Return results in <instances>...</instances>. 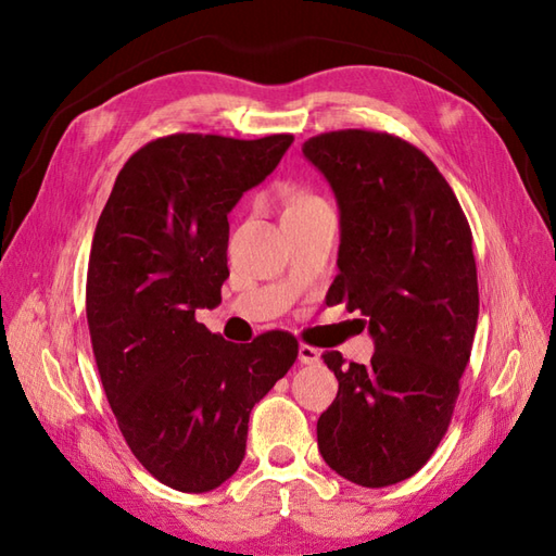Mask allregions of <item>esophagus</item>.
Listing matches in <instances>:
<instances>
[{"label":"esophagus","mask_w":556,"mask_h":556,"mask_svg":"<svg viewBox=\"0 0 556 556\" xmlns=\"http://www.w3.org/2000/svg\"><path fill=\"white\" fill-rule=\"evenodd\" d=\"M299 361H301L303 365H313V363L320 361V351H317L315 346L301 344V346H299Z\"/></svg>","instance_id":"34e87169"}]
</instances>
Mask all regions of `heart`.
Masks as SVG:
<instances>
[{
  "label": "heart",
  "mask_w": 556,
  "mask_h": 556,
  "mask_svg": "<svg viewBox=\"0 0 556 556\" xmlns=\"http://www.w3.org/2000/svg\"><path fill=\"white\" fill-rule=\"evenodd\" d=\"M317 198H313V195H308V193H299V195H293V200H291V205L289 207H296V205H305V203H315Z\"/></svg>",
  "instance_id": "heart-1"
}]
</instances>
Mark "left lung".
I'll return each instance as SVG.
<instances>
[{
    "label": "left lung",
    "instance_id": "8db88e82",
    "mask_svg": "<svg viewBox=\"0 0 556 556\" xmlns=\"http://www.w3.org/2000/svg\"><path fill=\"white\" fill-rule=\"evenodd\" d=\"M339 205V275L327 303L365 315L368 365L325 351L339 392L320 420L327 466L387 488L428 464L452 422L478 325L473 233L440 169L380 131H329L303 143Z\"/></svg>",
    "mask_w": 556,
    "mask_h": 556
}]
</instances>
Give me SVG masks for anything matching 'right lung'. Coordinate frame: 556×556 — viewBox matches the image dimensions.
<instances>
[{"label":"right lung","instance_id":"right-lung-1","mask_svg":"<svg viewBox=\"0 0 556 556\" xmlns=\"http://www.w3.org/2000/svg\"><path fill=\"white\" fill-rule=\"evenodd\" d=\"M291 143L152 140L116 176L92 236L86 315L104 394L134 456L179 492H210L239 470L253 406L299 356L289 332L239 346L195 320L222 303L227 215Z\"/></svg>","mask_w":556,"mask_h":556}]
</instances>
